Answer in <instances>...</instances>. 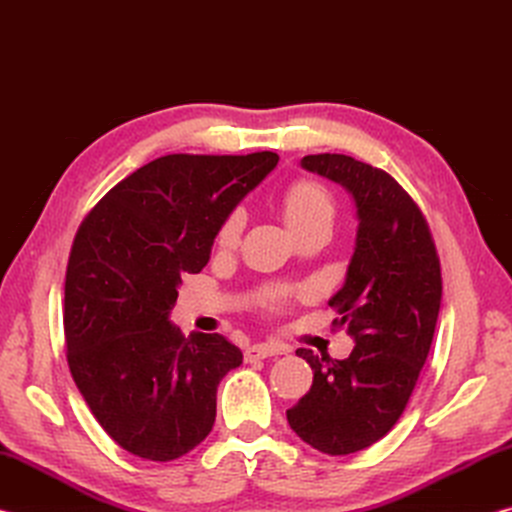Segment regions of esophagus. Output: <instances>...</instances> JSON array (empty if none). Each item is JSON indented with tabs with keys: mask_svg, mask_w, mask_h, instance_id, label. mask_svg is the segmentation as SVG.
Segmentation results:
<instances>
[{
	"mask_svg": "<svg viewBox=\"0 0 512 512\" xmlns=\"http://www.w3.org/2000/svg\"><path fill=\"white\" fill-rule=\"evenodd\" d=\"M287 348L277 343H253L248 345L244 357L246 361H255V359H266V357H275V354H284Z\"/></svg>",
	"mask_w": 512,
	"mask_h": 512,
	"instance_id": "esophagus-1",
	"label": "esophagus"
}]
</instances>
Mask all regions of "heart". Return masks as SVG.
I'll use <instances>...</instances> for the list:
<instances>
[{
    "label": "heart",
    "instance_id": "heart-1",
    "mask_svg": "<svg viewBox=\"0 0 512 512\" xmlns=\"http://www.w3.org/2000/svg\"><path fill=\"white\" fill-rule=\"evenodd\" d=\"M282 210H284V219H287L291 228L300 235V232L314 228L318 223H325V221L332 223L334 196L323 183H318V180L298 178L284 189ZM244 225H246L244 207H235V210L221 221L219 232H216V244L235 246L241 237Z\"/></svg>",
    "mask_w": 512,
    "mask_h": 512
}]
</instances>
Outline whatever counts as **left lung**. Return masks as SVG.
I'll return each instance as SVG.
<instances>
[{
	"instance_id": "8db88e82",
	"label": "left lung",
	"mask_w": 512,
	"mask_h": 512,
	"mask_svg": "<svg viewBox=\"0 0 512 512\" xmlns=\"http://www.w3.org/2000/svg\"><path fill=\"white\" fill-rule=\"evenodd\" d=\"M302 167L343 185L357 203V248L329 300L339 314L332 325L357 343L343 361L296 352L314 384L287 420L318 452L345 456L384 438L409 404L436 332L443 277L429 223L391 173L341 153L305 155Z\"/></svg>"
}]
</instances>
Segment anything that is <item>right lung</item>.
<instances>
[{"label": "right lung", "instance_id": "1", "mask_svg": "<svg viewBox=\"0 0 512 512\" xmlns=\"http://www.w3.org/2000/svg\"><path fill=\"white\" fill-rule=\"evenodd\" d=\"M277 153H171L92 207L65 273L67 366L115 443L146 461L192 452L212 431L216 386L244 354L221 334L169 323L185 273H201L221 221Z\"/></svg>", "mask_w": 512, "mask_h": 512}]
</instances>
